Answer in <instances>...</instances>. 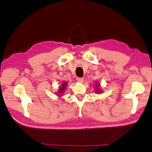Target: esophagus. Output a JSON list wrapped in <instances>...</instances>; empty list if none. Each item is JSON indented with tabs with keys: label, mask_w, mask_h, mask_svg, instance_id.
I'll use <instances>...</instances> for the list:
<instances>
[{
	"label": "esophagus",
	"mask_w": 152,
	"mask_h": 152,
	"mask_svg": "<svg viewBox=\"0 0 152 152\" xmlns=\"http://www.w3.org/2000/svg\"><path fill=\"white\" fill-rule=\"evenodd\" d=\"M77 81H78L80 83H82L83 81H84V78H80V77H78V78H77Z\"/></svg>",
	"instance_id": "obj_1"
}]
</instances>
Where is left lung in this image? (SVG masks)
<instances>
[{
    "label": "left lung",
    "mask_w": 152,
    "mask_h": 152,
    "mask_svg": "<svg viewBox=\"0 0 152 152\" xmlns=\"http://www.w3.org/2000/svg\"><path fill=\"white\" fill-rule=\"evenodd\" d=\"M96 90H97V91H99V89H97Z\"/></svg>",
    "instance_id": "left-lung-1"
}]
</instances>
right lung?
<instances>
[{
    "label": "right lung",
    "mask_w": 152,
    "mask_h": 152,
    "mask_svg": "<svg viewBox=\"0 0 152 152\" xmlns=\"http://www.w3.org/2000/svg\"><path fill=\"white\" fill-rule=\"evenodd\" d=\"M66 86V83H64L63 84H62V88H61V91H60L61 92H62V91L64 90Z\"/></svg>",
    "instance_id": "obj_1"
}]
</instances>
